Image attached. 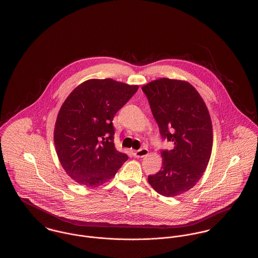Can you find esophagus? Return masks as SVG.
I'll use <instances>...</instances> for the list:
<instances>
[{"mask_svg":"<svg viewBox=\"0 0 258 258\" xmlns=\"http://www.w3.org/2000/svg\"><path fill=\"white\" fill-rule=\"evenodd\" d=\"M148 154H149V151L146 148H142L137 151H133V155L135 156V158H144L147 156Z\"/></svg>","mask_w":258,"mask_h":258,"instance_id":"esophagus-1","label":"esophagus"}]
</instances>
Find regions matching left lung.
Returning a JSON list of instances; mask_svg holds the SVG:
<instances>
[{
	"instance_id": "1",
	"label": "left lung",
	"mask_w": 258,
	"mask_h": 258,
	"mask_svg": "<svg viewBox=\"0 0 258 258\" xmlns=\"http://www.w3.org/2000/svg\"><path fill=\"white\" fill-rule=\"evenodd\" d=\"M163 138L174 143L162 151V166L148 182L160 196L178 197L192 188L208 165L213 126L208 108L187 81L160 78L142 87Z\"/></svg>"
}]
</instances>
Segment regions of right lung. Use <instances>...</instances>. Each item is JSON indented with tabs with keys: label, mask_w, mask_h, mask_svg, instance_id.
<instances>
[{
	"label": "right lung",
	"mask_w": 258,
	"mask_h": 258,
	"mask_svg": "<svg viewBox=\"0 0 258 258\" xmlns=\"http://www.w3.org/2000/svg\"><path fill=\"white\" fill-rule=\"evenodd\" d=\"M138 88L111 78L89 79L61 104L54 144L63 170L77 184L99 186L128 159L115 148L112 121Z\"/></svg>",
	"instance_id": "obj_1"
}]
</instances>
